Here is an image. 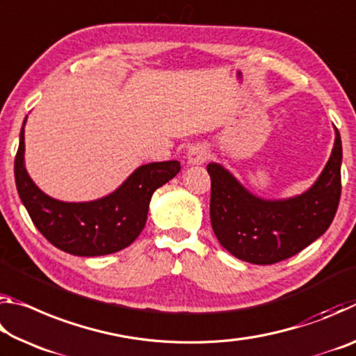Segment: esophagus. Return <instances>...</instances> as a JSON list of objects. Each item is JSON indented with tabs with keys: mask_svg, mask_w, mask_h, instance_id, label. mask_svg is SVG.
Wrapping results in <instances>:
<instances>
[{
	"mask_svg": "<svg viewBox=\"0 0 356 356\" xmlns=\"http://www.w3.org/2000/svg\"><path fill=\"white\" fill-rule=\"evenodd\" d=\"M209 150L202 144H196V146H191L188 154H186V159H188V163L191 165H201L209 159Z\"/></svg>",
	"mask_w": 356,
	"mask_h": 356,
	"instance_id": "1",
	"label": "esophagus"
}]
</instances>
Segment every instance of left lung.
<instances>
[{"label":"left lung","mask_w":356,"mask_h":356,"mask_svg":"<svg viewBox=\"0 0 356 356\" xmlns=\"http://www.w3.org/2000/svg\"><path fill=\"white\" fill-rule=\"evenodd\" d=\"M334 131V146L321 176L308 191L289 200H262L221 165H207L210 221L222 248L240 261L270 265L295 256L327 231L341 197L342 144Z\"/></svg>","instance_id":"1"}]
</instances>
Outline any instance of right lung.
<instances>
[{
    "mask_svg": "<svg viewBox=\"0 0 356 356\" xmlns=\"http://www.w3.org/2000/svg\"><path fill=\"white\" fill-rule=\"evenodd\" d=\"M25 122L15 155L19 196L34 226L48 242L74 256H105L127 248L147 220L154 191L180 171L177 160L143 165L111 195L89 202L53 200L38 188L25 168Z\"/></svg>",
    "mask_w": 356,
    "mask_h": 356,
    "instance_id": "obj_1",
    "label": "right lung"
}]
</instances>
